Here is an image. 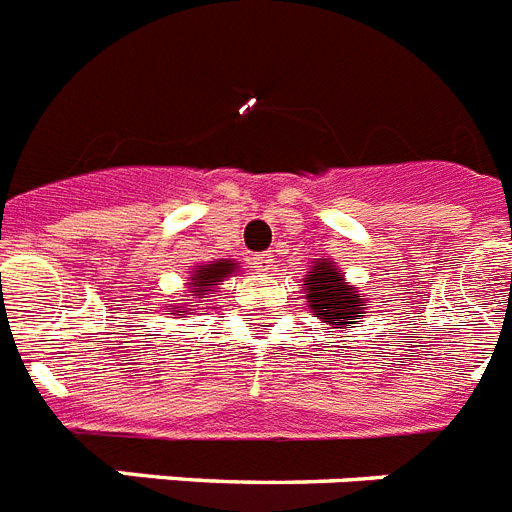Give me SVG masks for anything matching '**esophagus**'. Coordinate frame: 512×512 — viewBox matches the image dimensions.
Segmentation results:
<instances>
[{
    "mask_svg": "<svg viewBox=\"0 0 512 512\" xmlns=\"http://www.w3.org/2000/svg\"><path fill=\"white\" fill-rule=\"evenodd\" d=\"M252 265H255L257 273H263V276H270L273 268H276V255L273 252H263V255L252 257Z\"/></svg>",
    "mask_w": 512,
    "mask_h": 512,
    "instance_id": "esophagus-1",
    "label": "esophagus"
}]
</instances>
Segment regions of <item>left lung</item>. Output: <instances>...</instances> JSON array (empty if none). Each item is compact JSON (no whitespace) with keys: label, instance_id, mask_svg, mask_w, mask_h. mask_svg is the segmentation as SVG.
<instances>
[{"label":"left lung","instance_id":"8db88e82","mask_svg":"<svg viewBox=\"0 0 512 512\" xmlns=\"http://www.w3.org/2000/svg\"><path fill=\"white\" fill-rule=\"evenodd\" d=\"M302 291L307 296L309 312L328 328L325 333H336V328H359L367 315V299L359 294L356 286L346 281L330 257H317L315 263L309 265L307 276H304Z\"/></svg>","mask_w":512,"mask_h":512}]
</instances>
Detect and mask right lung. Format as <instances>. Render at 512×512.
I'll list each match as a JSON object with an SVG mask.
<instances>
[{
    "label": "right lung",
    "mask_w": 512,
    "mask_h": 512,
    "mask_svg": "<svg viewBox=\"0 0 512 512\" xmlns=\"http://www.w3.org/2000/svg\"><path fill=\"white\" fill-rule=\"evenodd\" d=\"M239 273V263L236 260H216L208 265H195L184 283V299H174V304L166 307V315H184L192 317L200 304H205L213 296V291L221 286L229 276Z\"/></svg>",
    "instance_id": "1"
}]
</instances>
